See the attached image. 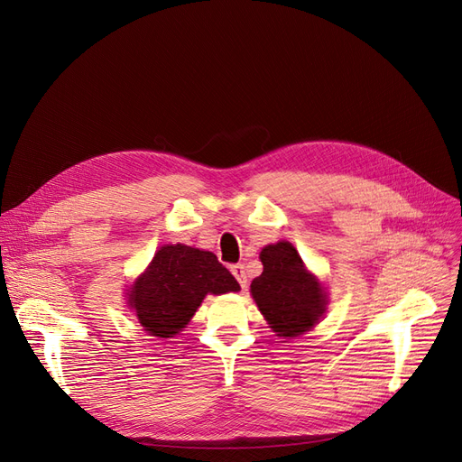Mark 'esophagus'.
<instances>
[{
	"instance_id": "34e87169",
	"label": "esophagus",
	"mask_w": 462,
	"mask_h": 462,
	"mask_svg": "<svg viewBox=\"0 0 462 462\" xmlns=\"http://www.w3.org/2000/svg\"><path fill=\"white\" fill-rule=\"evenodd\" d=\"M231 272H233V275L236 277V282L241 283V287L246 289V272H245V265H243V263H235V265H231Z\"/></svg>"
}]
</instances>
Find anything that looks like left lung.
<instances>
[{"label": "left lung", "instance_id": "left-lung-1", "mask_svg": "<svg viewBox=\"0 0 462 462\" xmlns=\"http://www.w3.org/2000/svg\"><path fill=\"white\" fill-rule=\"evenodd\" d=\"M263 272L250 292L263 318L282 337H297L309 331L324 314L326 295L318 279L304 263L291 243L265 246L260 253Z\"/></svg>", "mask_w": 462, "mask_h": 462}]
</instances>
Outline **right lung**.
I'll list each match as a JSON object with an SVG mask.
<instances>
[{
  "instance_id": "right-lung-1",
  "label": "right lung",
  "mask_w": 462,
  "mask_h": 462,
  "mask_svg": "<svg viewBox=\"0 0 462 462\" xmlns=\"http://www.w3.org/2000/svg\"><path fill=\"white\" fill-rule=\"evenodd\" d=\"M217 256L187 245H165L136 279L131 306L141 326L156 337H173L197 312L202 299L239 291Z\"/></svg>"
}]
</instances>
